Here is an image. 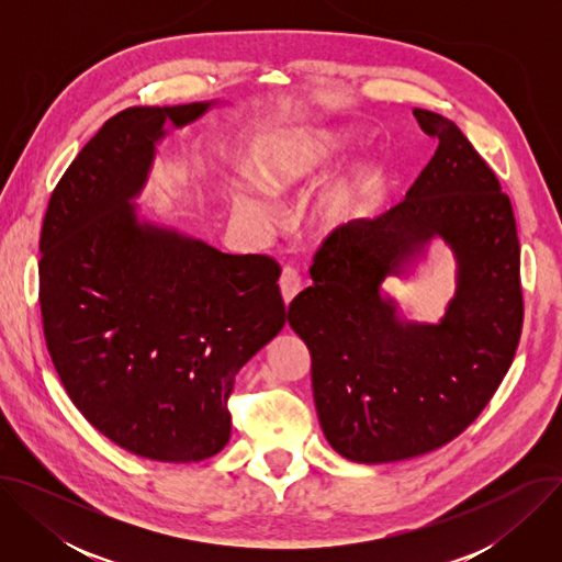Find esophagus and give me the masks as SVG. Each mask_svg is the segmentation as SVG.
<instances>
[{
	"label": "esophagus",
	"instance_id": "1",
	"mask_svg": "<svg viewBox=\"0 0 562 562\" xmlns=\"http://www.w3.org/2000/svg\"><path fill=\"white\" fill-rule=\"evenodd\" d=\"M300 291H302V278H300V273H297L295 269L286 267V269L282 271V276H280V293H282L284 304H289Z\"/></svg>",
	"mask_w": 562,
	"mask_h": 562
}]
</instances>
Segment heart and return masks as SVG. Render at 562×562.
<instances>
[{"label": "heart", "mask_w": 562, "mask_h": 562, "mask_svg": "<svg viewBox=\"0 0 562 562\" xmlns=\"http://www.w3.org/2000/svg\"><path fill=\"white\" fill-rule=\"evenodd\" d=\"M338 142L331 137L315 139H291L276 146L262 162L260 178L271 193H286L308 184L323 171ZM362 193L360 173H347L329 182L311 202V224L319 231H334L342 226L356 211ZM235 215L251 224L254 228H269L273 224V204L269 195L260 189H237L233 195Z\"/></svg>", "instance_id": "heart-1"}]
</instances>
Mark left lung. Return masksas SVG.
Wrapping results in <instances>:
<instances>
[{
	"label": "left lung",
	"instance_id": "obj_1",
	"mask_svg": "<svg viewBox=\"0 0 562 562\" xmlns=\"http://www.w3.org/2000/svg\"><path fill=\"white\" fill-rule=\"evenodd\" d=\"M438 146L405 200L327 235L313 284L289 304L311 353L313 400L329 445L378 464L429 453L487 407L522 331L520 245L496 173L447 117L414 109ZM434 236L459 262V286L438 326L400 318L381 293Z\"/></svg>",
	"mask_w": 562,
	"mask_h": 562
}]
</instances>
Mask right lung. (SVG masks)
<instances>
[{
    "label": "right lung",
    "instance_id": "right-lung-1",
    "mask_svg": "<svg viewBox=\"0 0 562 562\" xmlns=\"http://www.w3.org/2000/svg\"><path fill=\"white\" fill-rule=\"evenodd\" d=\"M213 102L113 115L57 182L40 237V306L72 405L122 449L198 462L231 438L228 395L286 323L280 267L139 220L165 124Z\"/></svg>",
    "mask_w": 562,
    "mask_h": 562
}]
</instances>
